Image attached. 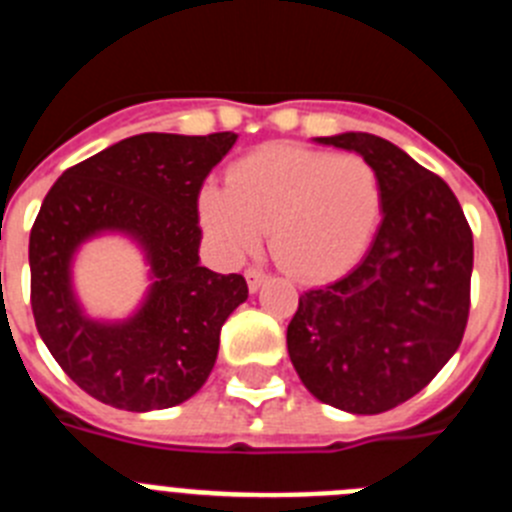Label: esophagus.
I'll return each mask as SVG.
<instances>
[{
	"label": "esophagus",
	"mask_w": 512,
	"mask_h": 512,
	"mask_svg": "<svg viewBox=\"0 0 512 512\" xmlns=\"http://www.w3.org/2000/svg\"><path fill=\"white\" fill-rule=\"evenodd\" d=\"M246 282L251 292H259L261 284L266 282V274L261 269H256V266H251V269H246Z\"/></svg>",
	"instance_id": "esophagus-1"
}]
</instances>
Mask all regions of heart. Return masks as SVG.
<instances>
[{
	"instance_id": "b5f03b06",
	"label": "heart",
	"mask_w": 512,
	"mask_h": 512,
	"mask_svg": "<svg viewBox=\"0 0 512 512\" xmlns=\"http://www.w3.org/2000/svg\"><path fill=\"white\" fill-rule=\"evenodd\" d=\"M382 202L366 158L271 143L230 166L228 187L202 189L200 220L230 259L256 251L269 230L271 256L287 274L328 282L364 256Z\"/></svg>"
}]
</instances>
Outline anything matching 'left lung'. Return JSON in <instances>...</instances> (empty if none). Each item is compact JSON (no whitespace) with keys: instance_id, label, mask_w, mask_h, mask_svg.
<instances>
[{"instance_id":"8db88e82","label":"left lung","mask_w":512,"mask_h":512,"mask_svg":"<svg viewBox=\"0 0 512 512\" xmlns=\"http://www.w3.org/2000/svg\"><path fill=\"white\" fill-rule=\"evenodd\" d=\"M315 143L377 169L382 225L354 271L300 297L287 351L312 397L377 415L418 395L456 354L469 318L472 230L449 184L390 140L338 133Z\"/></svg>"}]
</instances>
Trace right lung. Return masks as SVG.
Instances as JSON below:
<instances>
[{
	"instance_id": "add662e5",
	"label": "right lung",
	"mask_w": 512,
	"mask_h": 512,
	"mask_svg": "<svg viewBox=\"0 0 512 512\" xmlns=\"http://www.w3.org/2000/svg\"><path fill=\"white\" fill-rule=\"evenodd\" d=\"M235 133H143L71 166L30 230V302L61 369L94 400L130 413L182 405L210 377L220 328L248 300L241 274L200 264L197 197ZM99 234H125L149 264V289L122 321L92 319L73 261Z\"/></svg>"
}]
</instances>
